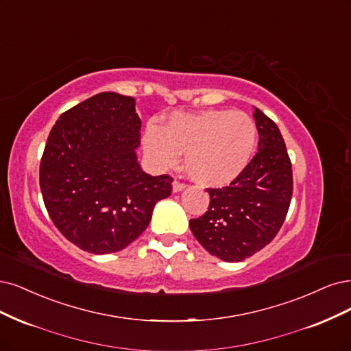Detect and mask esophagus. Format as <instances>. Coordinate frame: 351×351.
Segmentation results:
<instances>
[{
    "label": "esophagus",
    "mask_w": 351,
    "mask_h": 351,
    "mask_svg": "<svg viewBox=\"0 0 351 351\" xmlns=\"http://www.w3.org/2000/svg\"><path fill=\"white\" fill-rule=\"evenodd\" d=\"M184 189H186V184H184V183H181V181H178V180H174V181H173V191H174V193H178V191L184 190Z\"/></svg>",
    "instance_id": "obj_1"
}]
</instances>
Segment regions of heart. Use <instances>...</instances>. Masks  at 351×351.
<instances>
[{
	"label": "heart",
	"instance_id": "obj_1",
	"mask_svg": "<svg viewBox=\"0 0 351 351\" xmlns=\"http://www.w3.org/2000/svg\"><path fill=\"white\" fill-rule=\"evenodd\" d=\"M257 145L254 120L235 110L176 113L164 128L148 125L143 149L156 167H174L186 152L187 174L204 187L226 186L243 173Z\"/></svg>",
	"mask_w": 351,
	"mask_h": 351
}]
</instances>
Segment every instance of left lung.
Returning a JSON list of instances; mask_svg holds the SVG:
<instances>
[{"label":"left lung","mask_w":351,"mask_h":351,"mask_svg":"<svg viewBox=\"0 0 351 351\" xmlns=\"http://www.w3.org/2000/svg\"><path fill=\"white\" fill-rule=\"evenodd\" d=\"M254 119L258 152L231 184L206 189L208 212L189 223L204 250L229 263L243 261L271 243L293 193L292 162L279 128L257 107Z\"/></svg>","instance_id":"1"}]
</instances>
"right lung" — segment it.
I'll return each mask as SVG.
<instances>
[{"label": "right lung", "instance_id": "right-lung-1", "mask_svg": "<svg viewBox=\"0 0 351 351\" xmlns=\"http://www.w3.org/2000/svg\"><path fill=\"white\" fill-rule=\"evenodd\" d=\"M141 119L135 99L100 93L60 114L40 161V190L52 222L93 254L128 247L149 225L173 178L138 162Z\"/></svg>", "mask_w": 351, "mask_h": 351}]
</instances>
